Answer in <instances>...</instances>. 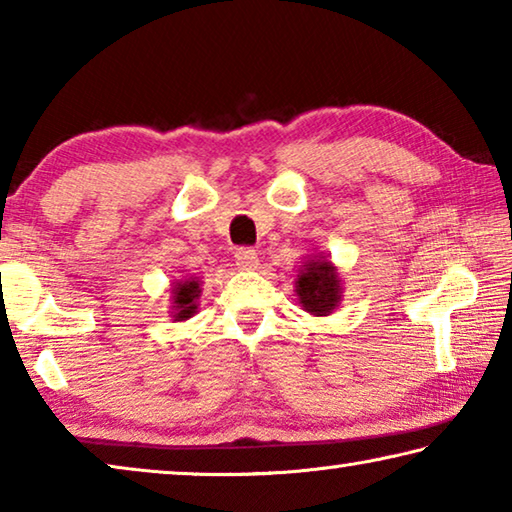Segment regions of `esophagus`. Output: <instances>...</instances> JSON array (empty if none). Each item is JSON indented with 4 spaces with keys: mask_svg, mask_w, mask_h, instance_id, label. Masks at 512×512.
Segmentation results:
<instances>
[{
    "mask_svg": "<svg viewBox=\"0 0 512 512\" xmlns=\"http://www.w3.org/2000/svg\"><path fill=\"white\" fill-rule=\"evenodd\" d=\"M235 262L241 271H253V268H257L259 264V257L253 248H239L235 253Z\"/></svg>",
    "mask_w": 512,
    "mask_h": 512,
    "instance_id": "esophagus-1",
    "label": "esophagus"
}]
</instances>
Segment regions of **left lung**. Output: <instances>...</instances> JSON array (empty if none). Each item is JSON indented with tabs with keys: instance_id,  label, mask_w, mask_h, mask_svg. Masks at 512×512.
Segmentation results:
<instances>
[{
	"instance_id": "obj_1",
	"label": "left lung",
	"mask_w": 512,
	"mask_h": 512,
	"mask_svg": "<svg viewBox=\"0 0 512 512\" xmlns=\"http://www.w3.org/2000/svg\"><path fill=\"white\" fill-rule=\"evenodd\" d=\"M296 296L300 307L311 316H329L334 309H339L343 282L332 259L323 253L305 257L298 268Z\"/></svg>"
}]
</instances>
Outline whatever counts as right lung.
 Wrapping results in <instances>:
<instances>
[{"instance_id":"right-lung-1","label":"right lung","mask_w":512,"mask_h":512,"mask_svg":"<svg viewBox=\"0 0 512 512\" xmlns=\"http://www.w3.org/2000/svg\"><path fill=\"white\" fill-rule=\"evenodd\" d=\"M171 318L173 323L192 318L198 311V298H201V280L196 275H185L171 284Z\"/></svg>"}]
</instances>
